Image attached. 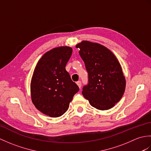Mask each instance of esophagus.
Instances as JSON below:
<instances>
[{
	"mask_svg": "<svg viewBox=\"0 0 151 151\" xmlns=\"http://www.w3.org/2000/svg\"><path fill=\"white\" fill-rule=\"evenodd\" d=\"M76 84L78 85V87L81 88V86H82V83H81V81H78L77 82H76Z\"/></svg>",
	"mask_w": 151,
	"mask_h": 151,
	"instance_id": "obj_1",
	"label": "esophagus"
}]
</instances>
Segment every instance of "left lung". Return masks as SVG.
<instances>
[{
    "label": "left lung",
    "instance_id": "1",
    "mask_svg": "<svg viewBox=\"0 0 151 151\" xmlns=\"http://www.w3.org/2000/svg\"><path fill=\"white\" fill-rule=\"evenodd\" d=\"M88 73V84L82 95L93 107L109 110L120 101L126 81L117 58L101 44L82 41L76 45Z\"/></svg>",
    "mask_w": 151,
    "mask_h": 151
}]
</instances>
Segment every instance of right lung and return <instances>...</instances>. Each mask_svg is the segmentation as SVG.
<instances>
[{"label":"right lung","mask_w":151,"mask_h":151,"mask_svg":"<svg viewBox=\"0 0 151 151\" xmlns=\"http://www.w3.org/2000/svg\"><path fill=\"white\" fill-rule=\"evenodd\" d=\"M72 52V48L67 46L48 51L37 62L32 77V101L38 110L51 117L65 113L79 91L65 70Z\"/></svg>","instance_id":"right-lung-1"}]
</instances>
